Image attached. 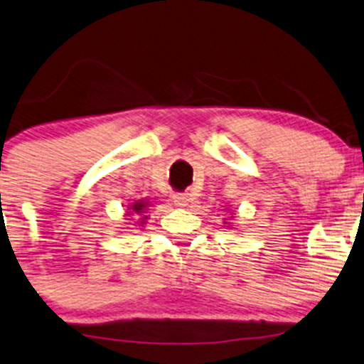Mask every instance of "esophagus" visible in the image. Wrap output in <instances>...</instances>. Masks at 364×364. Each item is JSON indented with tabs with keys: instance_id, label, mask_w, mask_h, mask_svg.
<instances>
[{
	"instance_id": "obj_1",
	"label": "esophagus",
	"mask_w": 364,
	"mask_h": 364,
	"mask_svg": "<svg viewBox=\"0 0 364 364\" xmlns=\"http://www.w3.org/2000/svg\"><path fill=\"white\" fill-rule=\"evenodd\" d=\"M172 198H174V204L178 205V208H186V205H188V202H190L188 195H186V193H176Z\"/></svg>"
}]
</instances>
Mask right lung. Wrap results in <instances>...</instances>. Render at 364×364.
I'll list each match as a JSON object with an SVG mask.
<instances>
[{"mask_svg": "<svg viewBox=\"0 0 364 364\" xmlns=\"http://www.w3.org/2000/svg\"><path fill=\"white\" fill-rule=\"evenodd\" d=\"M148 208H150V202H146V200L132 202V204L127 208L129 209V216H139V218H137L136 223L139 225V227H143L144 221L148 220V216H146Z\"/></svg>", "mask_w": 364, "mask_h": 364, "instance_id": "obj_1", "label": "right lung"}]
</instances>
